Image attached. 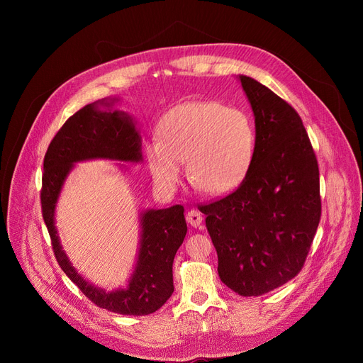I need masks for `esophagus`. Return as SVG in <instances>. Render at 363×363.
<instances>
[{"mask_svg":"<svg viewBox=\"0 0 363 363\" xmlns=\"http://www.w3.org/2000/svg\"><path fill=\"white\" fill-rule=\"evenodd\" d=\"M186 222H188L189 225H191V226L197 228V226H200L201 222H203V215H201L199 211H189V212L186 213Z\"/></svg>","mask_w":363,"mask_h":363,"instance_id":"34e87169","label":"esophagus"}]
</instances>
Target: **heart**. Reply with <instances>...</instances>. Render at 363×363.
<instances>
[{"label":"heart","mask_w":363,"mask_h":363,"mask_svg":"<svg viewBox=\"0 0 363 363\" xmlns=\"http://www.w3.org/2000/svg\"><path fill=\"white\" fill-rule=\"evenodd\" d=\"M255 150V128L244 111L216 101H191L164 114L159 138L145 144V159L164 191L178 188L186 162L188 179L200 191L223 196L242 182Z\"/></svg>","instance_id":"b5f03b06"}]
</instances>
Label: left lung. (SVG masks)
<instances>
[{"label": "left lung", "mask_w": 363, "mask_h": 363, "mask_svg": "<svg viewBox=\"0 0 363 363\" xmlns=\"http://www.w3.org/2000/svg\"><path fill=\"white\" fill-rule=\"evenodd\" d=\"M237 78L255 114L253 163L235 191L200 212L220 281L249 297L301 271L320 219L319 169L297 111L250 76Z\"/></svg>", "instance_id": "1"}]
</instances>
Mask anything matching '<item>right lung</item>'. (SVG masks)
<instances>
[{
	"mask_svg": "<svg viewBox=\"0 0 363 363\" xmlns=\"http://www.w3.org/2000/svg\"><path fill=\"white\" fill-rule=\"evenodd\" d=\"M118 97L91 103L70 116L55 133L44 157L41 189L43 216L52 250L65 274L99 308L121 315H150L160 309L174 293L175 255L186 234L184 206L147 208L140 213L137 262L126 287L106 291L85 279L69 260L55 228V207L74 164L86 160L141 163V133L128 113L114 108Z\"/></svg>",
	"mask_w": 363,
	"mask_h": 363,
	"instance_id": "obj_1",
	"label": "right lung"
}]
</instances>
